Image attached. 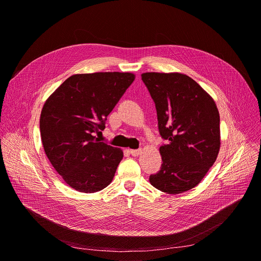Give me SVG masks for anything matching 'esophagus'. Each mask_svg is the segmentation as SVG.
Wrapping results in <instances>:
<instances>
[{
	"mask_svg": "<svg viewBox=\"0 0 261 261\" xmlns=\"http://www.w3.org/2000/svg\"><path fill=\"white\" fill-rule=\"evenodd\" d=\"M129 152H130V154H131L132 156H138V155L141 154L142 150H141V149H132V150H130Z\"/></svg>",
	"mask_w": 261,
	"mask_h": 261,
	"instance_id": "esophagus-1",
	"label": "esophagus"
}]
</instances>
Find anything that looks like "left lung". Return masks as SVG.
I'll list each match as a JSON object with an SVG mask.
<instances>
[{"label": "left lung", "mask_w": 261, "mask_h": 261, "mask_svg": "<svg viewBox=\"0 0 261 261\" xmlns=\"http://www.w3.org/2000/svg\"><path fill=\"white\" fill-rule=\"evenodd\" d=\"M142 80L155 102L161 136V170L149 177L162 192L178 194L196 187L220 148L219 112L213 98L190 76L147 72Z\"/></svg>", "instance_id": "obj_1"}]
</instances>
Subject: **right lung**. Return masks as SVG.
I'll return each mask as SVG.
<instances>
[{
  "label": "right lung",
  "instance_id": "add662e5",
  "mask_svg": "<svg viewBox=\"0 0 261 261\" xmlns=\"http://www.w3.org/2000/svg\"><path fill=\"white\" fill-rule=\"evenodd\" d=\"M135 76L129 72H96L68 77L42 109L40 131L51 165L66 184L94 193L113 179L123 151L99 142L107 116Z\"/></svg>",
  "mask_w": 261,
  "mask_h": 261
}]
</instances>
